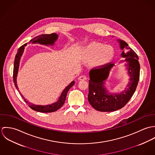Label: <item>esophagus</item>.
<instances>
[{
    "label": "esophagus",
    "instance_id": "obj_1",
    "mask_svg": "<svg viewBox=\"0 0 155 155\" xmlns=\"http://www.w3.org/2000/svg\"><path fill=\"white\" fill-rule=\"evenodd\" d=\"M78 79H79V81H85V80L87 79V76H85V75H82V76H80L79 77Z\"/></svg>",
    "mask_w": 155,
    "mask_h": 155
}]
</instances>
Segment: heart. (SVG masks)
<instances>
[{"mask_svg":"<svg viewBox=\"0 0 155 155\" xmlns=\"http://www.w3.org/2000/svg\"><path fill=\"white\" fill-rule=\"evenodd\" d=\"M113 49L109 45L92 42L80 50V57L84 60H91V65L95 67L103 66L112 60Z\"/></svg>","mask_w":155,"mask_h":155,"instance_id":"b5f03b06","label":"heart"}]
</instances>
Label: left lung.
Masks as SVG:
<instances>
[{
  "mask_svg": "<svg viewBox=\"0 0 155 155\" xmlns=\"http://www.w3.org/2000/svg\"><path fill=\"white\" fill-rule=\"evenodd\" d=\"M120 48L129 49L125 52L122 51L121 57L125 58V66L130 76V81L127 87L120 93L111 94L104 87L106 79L108 78L111 68L114 64L108 63L103 67L92 68L89 72V104L95 110L100 111H113L117 110L124 107L130 101L137 88L140 78V63L137 54L125 42L118 39Z\"/></svg>",
  "mask_w": 155,
  "mask_h": 155,
  "instance_id": "obj_1",
  "label": "left lung"
}]
</instances>
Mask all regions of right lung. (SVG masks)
<instances>
[{
	"label": "right lung",
	"mask_w": 155,
	"mask_h": 155,
	"mask_svg": "<svg viewBox=\"0 0 155 155\" xmlns=\"http://www.w3.org/2000/svg\"><path fill=\"white\" fill-rule=\"evenodd\" d=\"M58 38V35L56 33H52L50 35H41L39 36H38L31 40H30V42L32 44H36L39 43L40 44L45 45H53L55 44V42L57 40ZM27 44L23 45L21 46L18 50V52L16 54L15 60H14V71H13V80L14 82V85L16 87V88L18 89V92H20V94L21 95L22 98H24V100L25 102L28 105V106L33 109V110L37 111L39 112L42 113H51L54 112L55 111L58 110L64 104L66 98L67 94L68 92V91L72 87L74 84V81H72L66 88L63 90L62 92L60 97L58 98V100L51 104L45 105V106H42V105H36L32 103H30L28 102V101H26V100L24 98V97L22 96L21 92L19 91L17 85V74L18 71V68L20 66V61L21 57L22 56V53L24 52V50L25 48V46L27 45Z\"/></svg>",
	"instance_id": "right-lung-1"
}]
</instances>
